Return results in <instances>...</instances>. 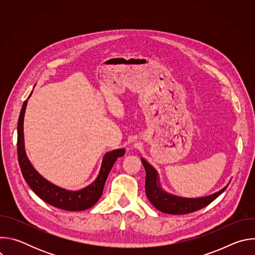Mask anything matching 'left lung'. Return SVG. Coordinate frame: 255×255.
I'll return each instance as SVG.
<instances>
[{"label": "left lung", "mask_w": 255, "mask_h": 255, "mask_svg": "<svg viewBox=\"0 0 255 255\" xmlns=\"http://www.w3.org/2000/svg\"><path fill=\"white\" fill-rule=\"evenodd\" d=\"M141 161L145 171H146V178H145V192H146V196L150 203L158 211L166 214L184 215L203 209L211 204L216 198L219 197L229 185L228 184L221 191L207 197L190 199L174 196L165 192L161 188L158 172L156 169L143 157H141Z\"/></svg>", "instance_id": "1"}]
</instances>
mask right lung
<instances>
[{
    "instance_id": "right-lung-1",
    "label": "right lung",
    "mask_w": 255,
    "mask_h": 255,
    "mask_svg": "<svg viewBox=\"0 0 255 255\" xmlns=\"http://www.w3.org/2000/svg\"><path fill=\"white\" fill-rule=\"evenodd\" d=\"M32 92L29 95L28 99L32 95ZM28 99L24 102L22 106L19 120H18V130H17L18 160H19V165L25 180L27 181V184L36 195L51 206H54L56 208H59L65 211H84V210L90 209L101 198L109 172L111 171L117 158L125 154V148L109 151L104 155L101 169L97 178L88 187L80 191H67L53 185L33 167L25 151L23 124H24V115L26 111Z\"/></svg>"
}]
</instances>
